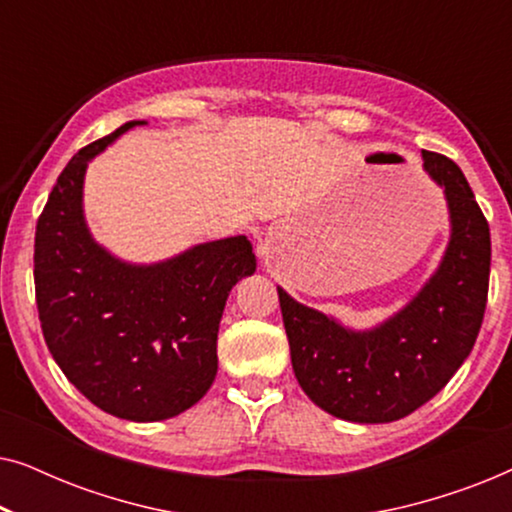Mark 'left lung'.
Masks as SVG:
<instances>
[{
    "instance_id": "left-lung-1",
    "label": "left lung",
    "mask_w": 512,
    "mask_h": 512,
    "mask_svg": "<svg viewBox=\"0 0 512 512\" xmlns=\"http://www.w3.org/2000/svg\"><path fill=\"white\" fill-rule=\"evenodd\" d=\"M443 188L450 240L422 289L380 324L349 328L277 286L291 363L307 398L328 415L387 424L431 401L468 359L485 317L492 240L457 163L422 151Z\"/></svg>"
}]
</instances>
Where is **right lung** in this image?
I'll list each match as a JSON object with an SVG mask.
<instances>
[{"label": "right lung", "mask_w": 512, "mask_h": 512, "mask_svg": "<svg viewBox=\"0 0 512 512\" xmlns=\"http://www.w3.org/2000/svg\"><path fill=\"white\" fill-rule=\"evenodd\" d=\"M130 121L69 160L34 235L41 331L67 380L109 415L160 422L212 387L223 307L256 272L247 235L202 242L158 263H130L90 233L83 179Z\"/></svg>", "instance_id": "1"}]
</instances>
